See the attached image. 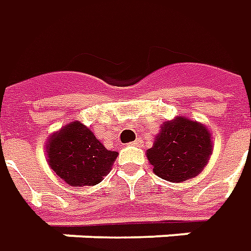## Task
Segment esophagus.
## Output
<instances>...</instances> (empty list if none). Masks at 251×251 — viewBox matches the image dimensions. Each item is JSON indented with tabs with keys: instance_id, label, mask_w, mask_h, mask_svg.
<instances>
[{
	"instance_id": "1",
	"label": "esophagus",
	"mask_w": 251,
	"mask_h": 251,
	"mask_svg": "<svg viewBox=\"0 0 251 251\" xmlns=\"http://www.w3.org/2000/svg\"><path fill=\"white\" fill-rule=\"evenodd\" d=\"M131 145H134V146H142V141L141 139H137V141H134Z\"/></svg>"
}]
</instances>
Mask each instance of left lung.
I'll return each mask as SVG.
<instances>
[{
  "instance_id": "left-lung-1",
  "label": "left lung",
  "mask_w": 251,
  "mask_h": 251,
  "mask_svg": "<svg viewBox=\"0 0 251 251\" xmlns=\"http://www.w3.org/2000/svg\"><path fill=\"white\" fill-rule=\"evenodd\" d=\"M160 128L153 146L146 151L153 173L170 182H182L200 174L213 153L207 127L178 116Z\"/></svg>"
}]
</instances>
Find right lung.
I'll use <instances>...</instances> for the list:
<instances>
[{"instance_id": "right-lung-1", "label": "right lung", "mask_w": 251, "mask_h": 251, "mask_svg": "<svg viewBox=\"0 0 251 251\" xmlns=\"http://www.w3.org/2000/svg\"><path fill=\"white\" fill-rule=\"evenodd\" d=\"M119 153L107 151L88 127L69 123L48 138L47 161L70 186L99 184L112 170Z\"/></svg>"}]
</instances>
